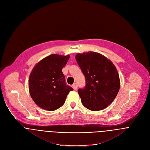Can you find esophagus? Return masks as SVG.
<instances>
[{"mask_svg": "<svg viewBox=\"0 0 150 150\" xmlns=\"http://www.w3.org/2000/svg\"><path fill=\"white\" fill-rule=\"evenodd\" d=\"M72 87H73V88H74V90H76V89L77 88V87H78L77 84H76V83H74V84L72 85Z\"/></svg>", "mask_w": 150, "mask_h": 150, "instance_id": "1", "label": "esophagus"}]
</instances>
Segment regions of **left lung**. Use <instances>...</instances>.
I'll return each mask as SVG.
<instances>
[{
  "instance_id": "obj_1",
  "label": "left lung",
  "mask_w": 150,
  "mask_h": 150,
  "mask_svg": "<svg viewBox=\"0 0 150 150\" xmlns=\"http://www.w3.org/2000/svg\"><path fill=\"white\" fill-rule=\"evenodd\" d=\"M76 60L85 76L86 86L78 92L83 105L92 111L101 110L110 104L120 88V79L113 63L95 52L77 54Z\"/></svg>"
}]
</instances>
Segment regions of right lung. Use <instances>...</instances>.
Returning a JSON list of instances; mask_svg holds the SVG:
<instances>
[{
  "label": "right lung",
  "mask_w": 150,
  "mask_h": 150,
  "mask_svg": "<svg viewBox=\"0 0 150 150\" xmlns=\"http://www.w3.org/2000/svg\"><path fill=\"white\" fill-rule=\"evenodd\" d=\"M70 56L50 55L33 68L29 78V91L34 103L40 108L54 111L65 103L73 88L66 84L62 69Z\"/></svg>",
  "instance_id": "1"
}]
</instances>
